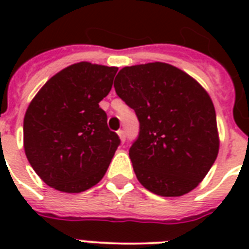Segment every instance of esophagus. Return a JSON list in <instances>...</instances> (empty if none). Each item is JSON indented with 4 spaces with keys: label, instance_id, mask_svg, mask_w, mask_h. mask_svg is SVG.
<instances>
[{
    "label": "esophagus",
    "instance_id": "obj_1",
    "mask_svg": "<svg viewBox=\"0 0 249 249\" xmlns=\"http://www.w3.org/2000/svg\"><path fill=\"white\" fill-rule=\"evenodd\" d=\"M117 133H119V137H120L121 142H125V141H126V134H125L124 130H119Z\"/></svg>",
    "mask_w": 249,
    "mask_h": 249
}]
</instances>
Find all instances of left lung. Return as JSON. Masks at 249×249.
I'll return each instance as SVG.
<instances>
[{
	"instance_id": "obj_1",
	"label": "left lung",
	"mask_w": 249,
	"mask_h": 249,
	"mask_svg": "<svg viewBox=\"0 0 249 249\" xmlns=\"http://www.w3.org/2000/svg\"><path fill=\"white\" fill-rule=\"evenodd\" d=\"M113 86L140 121L129 148L138 181L160 196L195 189L220 146L208 93L191 76L160 62L124 67Z\"/></svg>"
}]
</instances>
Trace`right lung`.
Wrapping results in <instances>:
<instances>
[{
    "label": "right lung",
    "mask_w": 249,
    "mask_h": 249,
    "mask_svg": "<svg viewBox=\"0 0 249 249\" xmlns=\"http://www.w3.org/2000/svg\"><path fill=\"white\" fill-rule=\"evenodd\" d=\"M116 67L88 62L53 76L29 103L24 150L29 164L53 189L83 193L105 176L120 144L99 102L112 88Z\"/></svg>",
    "instance_id": "obj_1"
}]
</instances>
